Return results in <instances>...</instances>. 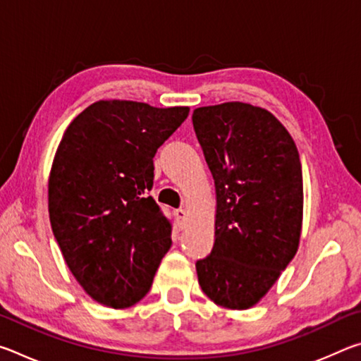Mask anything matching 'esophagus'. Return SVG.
<instances>
[{"label":"esophagus","instance_id":"1","mask_svg":"<svg viewBox=\"0 0 361 361\" xmlns=\"http://www.w3.org/2000/svg\"><path fill=\"white\" fill-rule=\"evenodd\" d=\"M175 218H176V221H178V226H180V229H183L185 228V224H186V219H188V215H186V212L183 210V209H180V210H176L175 212Z\"/></svg>","mask_w":361,"mask_h":361}]
</instances>
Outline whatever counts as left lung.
<instances>
[{
    "mask_svg": "<svg viewBox=\"0 0 361 361\" xmlns=\"http://www.w3.org/2000/svg\"><path fill=\"white\" fill-rule=\"evenodd\" d=\"M216 192L215 243L195 262L213 302L258 304L295 258L302 228V170L288 130L267 109L242 102L192 113Z\"/></svg>",
    "mask_w": 361,
    "mask_h": 361,
    "instance_id": "1",
    "label": "left lung"
}]
</instances>
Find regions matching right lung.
Instances as JSON below:
<instances>
[{
	"mask_svg": "<svg viewBox=\"0 0 361 361\" xmlns=\"http://www.w3.org/2000/svg\"><path fill=\"white\" fill-rule=\"evenodd\" d=\"M188 106L100 100L73 119L54 156L52 232L78 283L102 305L130 307L172 245V221L148 195L152 157Z\"/></svg>",
	"mask_w": 361,
	"mask_h": 361,
	"instance_id": "add662e5",
	"label": "right lung"
}]
</instances>
